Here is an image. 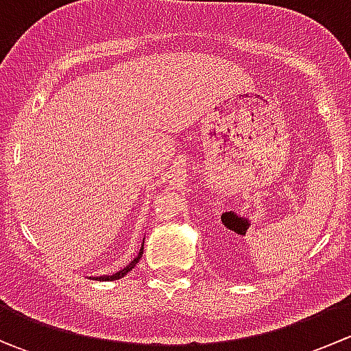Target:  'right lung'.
I'll return each mask as SVG.
<instances>
[{
  "mask_svg": "<svg viewBox=\"0 0 351 351\" xmlns=\"http://www.w3.org/2000/svg\"><path fill=\"white\" fill-rule=\"evenodd\" d=\"M143 253H144V241H143V244H141V250H139V253H137V256L134 258L132 261H130L129 265H127V267H123L122 270H119L117 271V274H112V275H101V277H90V278H95V280H104V282H108V280H119V278H122V277H125L127 274H129L130 270H132L134 267H136V263L137 261L141 260V258H143Z\"/></svg>",
  "mask_w": 351,
  "mask_h": 351,
  "instance_id": "1",
  "label": "right lung"
}]
</instances>
